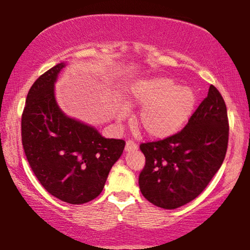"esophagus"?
<instances>
[{"mask_svg": "<svg viewBox=\"0 0 250 250\" xmlns=\"http://www.w3.org/2000/svg\"><path fill=\"white\" fill-rule=\"evenodd\" d=\"M137 149H138L137 144H135V143H133V141H131V140L126 141V144H125V151L131 152V151H136Z\"/></svg>", "mask_w": 250, "mask_h": 250, "instance_id": "1", "label": "esophagus"}]
</instances>
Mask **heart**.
<instances>
[{"label":"heart","instance_id":"obj_1","mask_svg":"<svg viewBox=\"0 0 250 250\" xmlns=\"http://www.w3.org/2000/svg\"><path fill=\"white\" fill-rule=\"evenodd\" d=\"M196 94L169 77L155 76L133 81L126 89L129 106L141 107L138 125L152 139H166L181 131L196 107ZM128 107L122 105L118 118L124 119Z\"/></svg>","mask_w":250,"mask_h":250}]
</instances>
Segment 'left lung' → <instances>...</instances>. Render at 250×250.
<instances>
[{
  "instance_id": "1",
  "label": "left lung",
  "mask_w": 250,
  "mask_h": 250,
  "mask_svg": "<svg viewBox=\"0 0 250 250\" xmlns=\"http://www.w3.org/2000/svg\"><path fill=\"white\" fill-rule=\"evenodd\" d=\"M228 137L226 103L211 85L183 130L164 140L140 145L146 157L139 175L143 195L167 210L191 202L221 167Z\"/></svg>"
}]
</instances>
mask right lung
Wrapping results in <instances>:
<instances>
[{"instance_id": "1", "label": "right lung", "mask_w": 250, "mask_h": 250, "mask_svg": "<svg viewBox=\"0 0 250 250\" xmlns=\"http://www.w3.org/2000/svg\"><path fill=\"white\" fill-rule=\"evenodd\" d=\"M66 62L37 80L25 100L21 136L24 154L47 192L70 204L100 195L125 143L104 138L98 129L70 118L59 107L55 84Z\"/></svg>"}]
</instances>
